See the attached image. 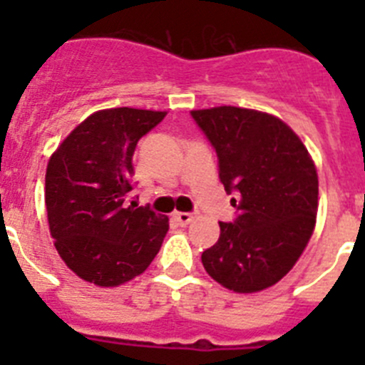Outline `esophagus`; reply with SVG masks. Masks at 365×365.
I'll return each instance as SVG.
<instances>
[{
  "label": "esophagus",
  "instance_id": "esophagus-1",
  "mask_svg": "<svg viewBox=\"0 0 365 365\" xmlns=\"http://www.w3.org/2000/svg\"><path fill=\"white\" fill-rule=\"evenodd\" d=\"M173 219L177 221V225L186 227V225H190V222L193 221V214H190V212H175V214H173Z\"/></svg>",
  "mask_w": 365,
  "mask_h": 365
}]
</instances>
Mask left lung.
<instances>
[{
	"label": "left lung",
	"instance_id": "8db88e82",
	"mask_svg": "<svg viewBox=\"0 0 365 365\" xmlns=\"http://www.w3.org/2000/svg\"><path fill=\"white\" fill-rule=\"evenodd\" d=\"M217 153L219 179L235 217L201 261L234 292L272 287L294 267L314 230L318 175L307 148L279 118L221 106L192 111Z\"/></svg>",
	"mask_w": 365,
	"mask_h": 365
}]
</instances>
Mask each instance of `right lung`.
<instances>
[{
    "label": "right lung",
    "mask_w": 365,
    "mask_h": 365,
    "mask_svg": "<svg viewBox=\"0 0 365 365\" xmlns=\"http://www.w3.org/2000/svg\"><path fill=\"white\" fill-rule=\"evenodd\" d=\"M164 111L115 108L76 125L47 164L45 206L58 254L100 287L130 282L150 267L168 232L166 215L128 205L138 140Z\"/></svg>",
    "instance_id": "1"
}]
</instances>
